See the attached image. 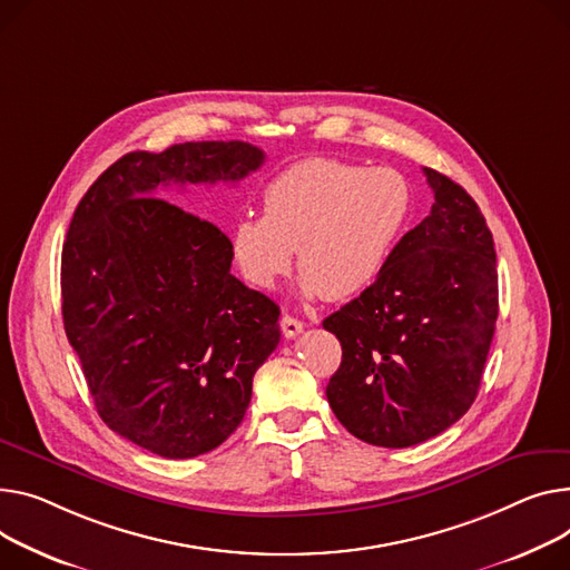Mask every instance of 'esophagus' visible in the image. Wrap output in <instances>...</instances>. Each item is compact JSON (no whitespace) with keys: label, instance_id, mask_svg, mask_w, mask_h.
<instances>
[{"label":"esophagus","instance_id":"esophagus-1","mask_svg":"<svg viewBox=\"0 0 570 570\" xmlns=\"http://www.w3.org/2000/svg\"><path fill=\"white\" fill-rule=\"evenodd\" d=\"M279 327H282V332H284L286 338H295L302 330H305V323L293 318V316H288V314H284L282 321H279Z\"/></svg>","mask_w":570,"mask_h":570}]
</instances>
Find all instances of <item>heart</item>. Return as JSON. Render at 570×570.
<instances>
[{
	"label": "heart",
	"mask_w": 570,
	"mask_h": 570,
	"mask_svg": "<svg viewBox=\"0 0 570 570\" xmlns=\"http://www.w3.org/2000/svg\"><path fill=\"white\" fill-rule=\"evenodd\" d=\"M412 215V187L392 167L334 158L302 160L263 189V215L229 229V254L256 288H273L293 265L307 297L346 299L383 275Z\"/></svg>",
	"instance_id": "1"
}]
</instances>
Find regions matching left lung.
Masks as SVG:
<instances>
[{
    "mask_svg": "<svg viewBox=\"0 0 570 570\" xmlns=\"http://www.w3.org/2000/svg\"><path fill=\"white\" fill-rule=\"evenodd\" d=\"M435 204L360 297L323 321L341 344L327 383L355 438L403 449L456 424L476 399L498 321L492 234L465 189L424 167Z\"/></svg>",
    "mask_w": 570,
    "mask_h": 570,
    "instance_id": "1",
    "label": "left lung"
}]
</instances>
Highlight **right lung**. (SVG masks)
Returning <instances> with one entry per match:
<instances>
[{"label": "right lung", "mask_w": 570, "mask_h": 570, "mask_svg": "<svg viewBox=\"0 0 570 570\" xmlns=\"http://www.w3.org/2000/svg\"><path fill=\"white\" fill-rule=\"evenodd\" d=\"M247 141L135 150L72 213L61 314L100 420L163 459H195L243 422L252 377L279 344V307L232 275L229 238L156 198L169 185L238 183Z\"/></svg>", "instance_id": "1"}]
</instances>
